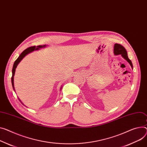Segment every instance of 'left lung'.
Instances as JSON below:
<instances>
[{"label": "left lung", "mask_w": 147, "mask_h": 147, "mask_svg": "<svg viewBox=\"0 0 147 147\" xmlns=\"http://www.w3.org/2000/svg\"><path fill=\"white\" fill-rule=\"evenodd\" d=\"M114 54L115 55H121L122 57L127 60V61L130 64L131 67H132V63L131 61L128 58V55H127V52L125 49V48H124L122 45L118 44V43H115L114 45Z\"/></svg>", "instance_id": "obj_1"}]
</instances>
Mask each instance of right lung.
Masks as SVG:
<instances>
[{"label":"right lung","mask_w":147,"mask_h":147,"mask_svg":"<svg viewBox=\"0 0 147 147\" xmlns=\"http://www.w3.org/2000/svg\"><path fill=\"white\" fill-rule=\"evenodd\" d=\"M45 45H44V46H40V45H39V46H38L37 47H36V46H33V47H29L28 48L26 49L25 50H24L23 52H22V53L19 55V56L18 57V58L15 61V62H14V64H13V68H12V86H13V89H15L14 88V83H13V76L15 75V69H16V67L17 66V65H18V63L20 62V61L23 59V58H24L25 56L29 53L33 51L34 50H38L39 49V48H42V47H45ZM19 100H20L19 99Z\"/></svg>","instance_id":"1"}]
</instances>
